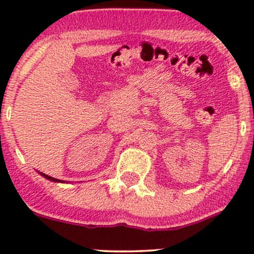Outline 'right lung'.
Masks as SVG:
<instances>
[{"mask_svg":"<svg viewBox=\"0 0 254 254\" xmlns=\"http://www.w3.org/2000/svg\"><path fill=\"white\" fill-rule=\"evenodd\" d=\"M40 174H42V176H43L44 178H46V179L51 180V182H55V183H64V182H62V180H60V179H55V178L46 176V174H44V173H40Z\"/></svg>","mask_w":254,"mask_h":254,"instance_id":"right-lung-1","label":"right lung"}]
</instances>
